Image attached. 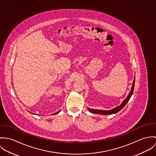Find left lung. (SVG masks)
I'll return each instance as SVG.
<instances>
[{
    "label": "left lung",
    "instance_id": "1",
    "mask_svg": "<svg viewBox=\"0 0 156 156\" xmlns=\"http://www.w3.org/2000/svg\"><path fill=\"white\" fill-rule=\"evenodd\" d=\"M135 77L134 78L133 82V84L131 88V90L129 92V94H128L127 98L123 101V102L121 103V105L117 107H115L111 110H108V111H104V110H100V109H90L89 108H88V109L89 111V112L93 113V114H102V115H110V114H115L118 112H119L120 110H121L124 106L127 104V103L129 102V99H130L131 96L133 94V90H134V87H135Z\"/></svg>",
    "mask_w": 156,
    "mask_h": 156
}]
</instances>
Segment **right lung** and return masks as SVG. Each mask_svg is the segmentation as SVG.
Masks as SVG:
<instances>
[{"mask_svg":"<svg viewBox=\"0 0 156 156\" xmlns=\"http://www.w3.org/2000/svg\"><path fill=\"white\" fill-rule=\"evenodd\" d=\"M60 111H58V112H56V113H54V114H58V112H60Z\"/></svg>","mask_w":156,"mask_h":156,"instance_id":"right-lung-1","label":"right lung"}]
</instances>
